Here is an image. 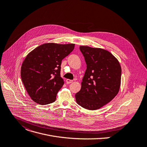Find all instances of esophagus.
<instances>
[{"label": "esophagus", "instance_id": "obj_1", "mask_svg": "<svg viewBox=\"0 0 147 147\" xmlns=\"http://www.w3.org/2000/svg\"><path fill=\"white\" fill-rule=\"evenodd\" d=\"M73 81L72 80H70V79H67L66 80V83L67 84H70V83H71Z\"/></svg>", "mask_w": 147, "mask_h": 147}]
</instances>
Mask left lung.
Returning a JSON list of instances; mask_svg holds the SVG:
<instances>
[{"label": "left lung", "mask_w": 147, "mask_h": 147, "mask_svg": "<svg viewBox=\"0 0 147 147\" xmlns=\"http://www.w3.org/2000/svg\"><path fill=\"white\" fill-rule=\"evenodd\" d=\"M87 69L82 88L75 95L77 103L84 109L95 110L111 101L121 84V68L109 51L100 48L80 46Z\"/></svg>", "instance_id": "left-lung-1"}]
</instances>
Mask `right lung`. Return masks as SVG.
<instances>
[{
	"label": "right lung",
	"mask_w": 147,
	"mask_h": 147,
	"mask_svg": "<svg viewBox=\"0 0 147 147\" xmlns=\"http://www.w3.org/2000/svg\"><path fill=\"white\" fill-rule=\"evenodd\" d=\"M74 45L45 43L26 56L21 67V78L35 102L46 105L56 101L64 84L60 77L61 61L73 50Z\"/></svg>",
	"instance_id": "right-lung-1"
}]
</instances>
